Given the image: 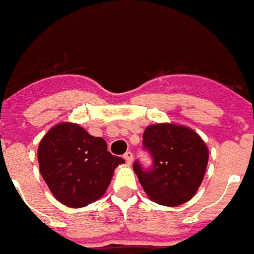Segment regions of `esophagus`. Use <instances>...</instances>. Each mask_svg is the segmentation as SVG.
<instances>
[{"instance_id": "obj_1", "label": "esophagus", "mask_w": 254, "mask_h": 254, "mask_svg": "<svg viewBox=\"0 0 254 254\" xmlns=\"http://www.w3.org/2000/svg\"><path fill=\"white\" fill-rule=\"evenodd\" d=\"M123 157H124V160L127 161V164H132V160H134V156H132V153L127 152L126 154H124Z\"/></svg>"}]
</instances>
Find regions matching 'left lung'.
Wrapping results in <instances>:
<instances>
[{"label": "left lung", "instance_id": "left-lung-1", "mask_svg": "<svg viewBox=\"0 0 254 254\" xmlns=\"http://www.w3.org/2000/svg\"><path fill=\"white\" fill-rule=\"evenodd\" d=\"M143 146L153 157V168L134 172L147 197L164 206H178L193 198L204 179L209 150L190 127L175 123L150 124L143 132Z\"/></svg>", "mask_w": 254, "mask_h": 254}]
</instances>
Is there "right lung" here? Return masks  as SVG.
Instances as JSON below:
<instances>
[{
	"instance_id": "1",
	"label": "right lung",
	"mask_w": 254,
	"mask_h": 254,
	"mask_svg": "<svg viewBox=\"0 0 254 254\" xmlns=\"http://www.w3.org/2000/svg\"><path fill=\"white\" fill-rule=\"evenodd\" d=\"M38 163L57 201L68 208H83L105 194L124 160L108 152L104 138L90 135L76 123L61 122L39 142Z\"/></svg>"
}]
</instances>
